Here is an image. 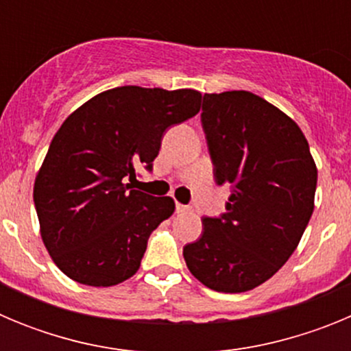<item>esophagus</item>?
Wrapping results in <instances>:
<instances>
[{"label": "esophagus", "instance_id": "obj_1", "mask_svg": "<svg viewBox=\"0 0 351 351\" xmlns=\"http://www.w3.org/2000/svg\"><path fill=\"white\" fill-rule=\"evenodd\" d=\"M190 210V207L188 206H182V204H176V213L182 214V213H188Z\"/></svg>", "mask_w": 351, "mask_h": 351}]
</instances>
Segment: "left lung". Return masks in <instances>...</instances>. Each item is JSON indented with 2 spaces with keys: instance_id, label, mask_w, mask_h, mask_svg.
I'll use <instances>...</instances> for the list:
<instances>
[{
  "instance_id": "obj_1",
  "label": "left lung",
  "mask_w": 351,
  "mask_h": 351,
  "mask_svg": "<svg viewBox=\"0 0 351 351\" xmlns=\"http://www.w3.org/2000/svg\"><path fill=\"white\" fill-rule=\"evenodd\" d=\"M200 121L214 181L232 191L226 213L204 216L182 256L210 290H253L283 267L308 226L315 160L295 121L250 91L204 95Z\"/></svg>"
}]
</instances>
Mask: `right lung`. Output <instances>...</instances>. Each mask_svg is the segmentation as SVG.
Returning a JSON list of instances; mask_svg holds the SVG:
<instances>
[{
	"label": "right lung",
	"mask_w": 351,
	"mask_h": 351,
	"mask_svg": "<svg viewBox=\"0 0 351 351\" xmlns=\"http://www.w3.org/2000/svg\"><path fill=\"white\" fill-rule=\"evenodd\" d=\"M195 89L123 86L66 117L35 181L43 244L68 278L112 287L141 267L151 232L170 218V197L130 190L138 165L153 169L167 128L200 110Z\"/></svg>",
	"instance_id": "add662e5"
}]
</instances>
